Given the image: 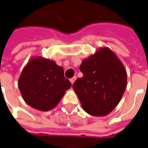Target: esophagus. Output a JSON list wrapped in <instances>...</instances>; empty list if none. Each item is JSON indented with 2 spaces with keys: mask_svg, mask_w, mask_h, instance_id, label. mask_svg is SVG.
Listing matches in <instances>:
<instances>
[{
  "mask_svg": "<svg viewBox=\"0 0 148 148\" xmlns=\"http://www.w3.org/2000/svg\"><path fill=\"white\" fill-rule=\"evenodd\" d=\"M76 76H73L72 78H71V79H70V81H71V83H72V84H73V83L75 82V81H76Z\"/></svg>",
  "mask_w": 148,
  "mask_h": 148,
  "instance_id": "1",
  "label": "esophagus"
}]
</instances>
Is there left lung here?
Instances as JSON below:
<instances>
[{"label": "left lung", "mask_w": 148, "mask_h": 148, "mask_svg": "<svg viewBox=\"0 0 148 148\" xmlns=\"http://www.w3.org/2000/svg\"><path fill=\"white\" fill-rule=\"evenodd\" d=\"M80 70L83 76L72 87L83 109L95 116L110 113L126 89L127 73L122 62L110 49L103 47L84 59Z\"/></svg>", "instance_id": "obj_1"}]
</instances>
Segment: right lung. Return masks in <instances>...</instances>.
Returning <instances> with one entry per match:
<instances>
[{"mask_svg": "<svg viewBox=\"0 0 148 148\" xmlns=\"http://www.w3.org/2000/svg\"><path fill=\"white\" fill-rule=\"evenodd\" d=\"M18 85L26 103L42 112L56 107L72 86L65 78L62 67L42 57L32 58L27 62L21 72Z\"/></svg>", "mask_w": 148, "mask_h": 148, "instance_id": "right-lung-1", "label": "right lung"}]
</instances>
